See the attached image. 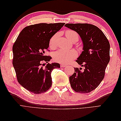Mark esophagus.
Returning <instances> with one entry per match:
<instances>
[{"label":"esophagus","mask_w":121,"mask_h":121,"mask_svg":"<svg viewBox=\"0 0 121 121\" xmlns=\"http://www.w3.org/2000/svg\"><path fill=\"white\" fill-rule=\"evenodd\" d=\"M60 67L61 68H65L67 66L66 65H65V64H60Z\"/></svg>","instance_id":"34e87169"}]
</instances>
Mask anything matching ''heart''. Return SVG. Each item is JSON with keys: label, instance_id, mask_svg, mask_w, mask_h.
Instances as JSON below:
<instances>
[{"label": "heart", "instance_id": "1", "mask_svg": "<svg viewBox=\"0 0 121 121\" xmlns=\"http://www.w3.org/2000/svg\"><path fill=\"white\" fill-rule=\"evenodd\" d=\"M66 37L72 42L77 41L79 36L77 32L73 30H68L65 32ZM58 34H54L49 40V46L51 48H54L56 46ZM77 56V52L75 49H60L53 54L54 60L60 63H68Z\"/></svg>", "mask_w": 121, "mask_h": 121}]
</instances>
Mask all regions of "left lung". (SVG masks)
Wrapping results in <instances>:
<instances>
[{"instance_id": "8db88e82", "label": "left lung", "mask_w": 121, "mask_h": 121, "mask_svg": "<svg viewBox=\"0 0 121 121\" xmlns=\"http://www.w3.org/2000/svg\"><path fill=\"white\" fill-rule=\"evenodd\" d=\"M68 27L78 33L83 43V51L76 61L81 68H75L69 77L72 89L76 92L87 93L98 86L104 79L110 60V45L108 39L97 27L87 23L66 24Z\"/></svg>"}]
</instances>
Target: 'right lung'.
<instances>
[{"instance_id": "obj_1", "label": "right lung", "mask_w": 121, "mask_h": 121, "mask_svg": "<svg viewBox=\"0 0 121 121\" xmlns=\"http://www.w3.org/2000/svg\"><path fill=\"white\" fill-rule=\"evenodd\" d=\"M65 23H40L24 28L13 46V64L18 82L34 94L46 92L52 85L51 73L60 68L49 64L52 57L45 56L49 40ZM44 62L47 63L46 65Z\"/></svg>"}]
</instances>
